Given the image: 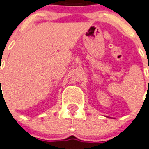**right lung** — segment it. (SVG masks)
<instances>
[{
	"mask_svg": "<svg viewBox=\"0 0 149 149\" xmlns=\"http://www.w3.org/2000/svg\"><path fill=\"white\" fill-rule=\"evenodd\" d=\"M0 80H1V79H0Z\"/></svg>",
	"mask_w": 149,
	"mask_h": 149,
	"instance_id": "right-lung-1",
	"label": "right lung"
}]
</instances>
